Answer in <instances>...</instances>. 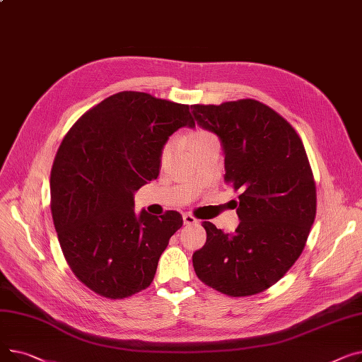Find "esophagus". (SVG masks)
Instances as JSON below:
<instances>
[{"instance_id":"1","label":"esophagus","mask_w":362,"mask_h":362,"mask_svg":"<svg viewBox=\"0 0 362 362\" xmlns=\"http://www.w3.org/2000/svg\"><path fill=\"white\" fill-rule=\"evenodd\" d=\"M183 223H185V224H187V226H191V224H197V223H198V220H197L192 214L186 213V214H183Z\"/></svg>"}]
</instances>
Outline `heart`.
Wrapping results in <instances>:
<instances>
[{
  "label": "heart",
  "mask_w": 362,
  "mask_h": 362,
  "mask_svg": "<svg viewBox=\"0 0 362 362\" xmlns=\"http://www.w3.org/2000/svg\"><path fill=\"white\" fill-rule=\"evenodd\" d=\"M185 142L187 145V149L191 152L205 145L218 144L216 135H213L211 132H208L205 129H197V130H192L191 133H187ZM170 152H171V144H165L161 149V161H165L170 157Z\"/></svg>",
  "instance_id": "obj_1"
}]
</instances>
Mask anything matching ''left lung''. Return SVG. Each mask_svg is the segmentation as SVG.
Instances as JSON below:
<instances>
[{
	"label": "left lung",
	"instance_id": "8db88e82",
	"mask_svg": "<svg viewBox=\"0 0 362 362\" xmlns=\"http://www.w3.org/2000/svg\"><path fill=\"white\" fill-rule=\"evenodd\" d=\"M199 126L224 149V182L240 191L233 233L204 221L206 242L192 255L198 279L227 296L272 288L302 254L317 213L307 151L288 120L257 100L194 104Z\"/></svg>",
	"mask_w": 362,
	"mask_h": 362
}]
</instances>
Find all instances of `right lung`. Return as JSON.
Returning <instances> with one entry per match:
<instances>
[{"label": "right lung", "mask_w": 362, "mask_h": 362, "mask_svg": "<svg viewBox=\"0 0 362 362\" xmlns=\"http://www.w3.org/2000/svg\"><path fill=\"white\" fill-rule=\"evenodd\" d=\"M186 124L195 126L187 104L123 90L66 133L51 168V213L69 267L97 295L124 299L154 280L183 218L136 216L133 192L158 177L165 141Z\"/></svg>", "instance_id": "1"}]
</instances>
